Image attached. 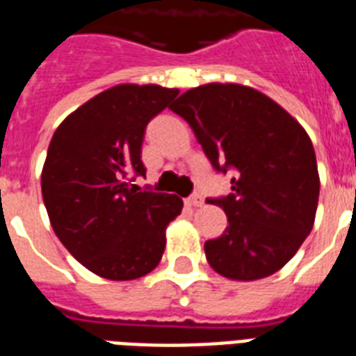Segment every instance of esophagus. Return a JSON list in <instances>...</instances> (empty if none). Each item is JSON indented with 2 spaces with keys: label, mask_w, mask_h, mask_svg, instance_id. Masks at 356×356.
Wrapping results in <instances>:
<instances>
[{
  "label": "esophagus",
  "mask_w": 356,
  "mask_h": 356,
  "mask_svg": "<svg viewBox=\"0 0 356 356\" xmlns=\"http://www.w3.org/2000/svg\"><path fill=\"white\" fill-rule=\"evenodd\" d=\"M187 204L193 207H200L202 204H204V198H202V195H198V193H195V195H191L189 198H187Z\"/></svg>",
  "instance_id": "obj_1"
}]
</instances>
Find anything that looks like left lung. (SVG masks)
Masks as SVG:
<instances>
[{"mask_svg":"<svg viewBox=\"0 0 356 356\" xmlns=\"http://www.w3.org/2000/svg\"><path fill=\"white\" fill-rule=\"evenodd\" d=\"M189 123L217 172H232L222 207L227 227L206 241L207 263L224 277L254 281L283 268L311 233L320 195L314 147L270 97L241 84L193 88L170 106Z\"/></svg>","mask_w":356,"mask_h":356,"instance_id":"1","label":"left lung"}]
</instances>
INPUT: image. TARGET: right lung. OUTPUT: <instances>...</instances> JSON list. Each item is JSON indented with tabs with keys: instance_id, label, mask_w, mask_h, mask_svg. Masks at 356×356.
<instances>
[{
	"instance_id": "right-lung-1",
	"label": "right lung",
	"mask_w": 356,
	"mask_h": 356,
	"mask_svg": "<svg viewBox=\"0 0 356 356\" xmlns=\"http://www.w3.org/2000/svg\"><path fill=\"white\" fill-rule=\"evenodd\" d=\"M178 90L121 84L76 108L51 139L42 196L67 252L93 274L138 280L160 263L165 227L181 213L176 195L139 189L141 145L152 118Z\"/></svg>"
}]
</instances>
